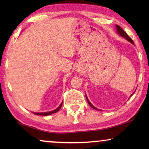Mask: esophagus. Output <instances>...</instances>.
I'll list each match as a JSON object with an SVG mask.
<instances>
[{
	"label": "esophagus",
	"instance_id": "34e87169",
	"mask_svg": "<svg viewBox=\"0 0 149 149\" xmlns=\"http://www.w3.org/2000/svg\"><path fill=\"white\" fill-rule=\"evenodd\" d=\"M77 71H78V72L80 71V68H77Z\"/></svg>",
	"mask_w": 149,
	"mask_h": 149
}]
</instances>
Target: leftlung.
Returning a JSON list of instances; mask_svg holds the SVG:
<instances>
[{
    "instance_id": "obj_1",
    "label": "left lung",
    "mask_w": 149,
    "mask_h": 149,
    "mask_svg": "<svg viewBox=\"0 0 149 149\" xmlns=\"http://www.w3.org/2000/svg\"><path fill=\"white\" fill-rule=\"evenodd\" d=\"M116 30H117L118 34H119V35H120L121 37H123V38H125L126 40H127V41L130 42L131 43H132L133 45H134V42H133V40H132V39H131L129 36H128V35H127V33H125L124 31H123L122 27L118 26V25H116ZM133 93H132V94L130 95V97H132ZM86 99H87V102L89 103V104L91 106V107H92V108H93V109H95V110H99V109H97V108H96V107H95L94 106H93V105L91 104V102H89V99H88L87 95H86Z\"/></svg>"
}]
</instances>
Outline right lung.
Segmentation results:
<instances>
[{
	"label": "right lung",
	"mask_w": 149,
	"mask_h": 149,
	"mask_svg": "<svg viewBox=\"0 0 149 149\" xmlns=\"http://www.w3.org/2000/svg\"><path fill=\"white\" fill-rule=\"evenodd\" d=\"M62 102H62V103L61 104H60V106L58 108H56V109L55 110H52V111H50V112H32V113H33L34 114H35V115H38V116H49V115H50V114H54V113H56V112H57L58 111L60 108H61V107H62Z\"/></svg>",
	"instance_id": "obj_1"
}]
</instances>
